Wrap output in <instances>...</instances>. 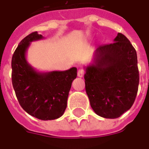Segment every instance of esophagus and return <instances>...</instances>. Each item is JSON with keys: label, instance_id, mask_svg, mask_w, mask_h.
<instances>
[{"label": "esophagus", "instance_id": "1", "mask_svg": "<svg viewBox=\"0 0 149 149\" xmlns=\"http://www.w3.org/2000/svg\"><path fill=\"white\" fill-rule=\"evenodd\" d=\"M77 75H78L79 77H83V76H84V70L82 68L79 69L78 72H77Z\"/></svg>", "mask_w": 149, "mask_h": 149}]
</instances>
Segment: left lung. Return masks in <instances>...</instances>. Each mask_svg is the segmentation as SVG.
Wrapping results in <instances>:
<instances>
[{
  "mask_svg": "<svg viewBox=\"0 0 149 149\" xmlns=\"http://www.w3.org/2000/svg\"><path fill=\"white\" fill-rule=\"evenodd\" d=\"M113 43L100 45L93 63L85 67L86 91L96 114L114 119L130 109L138 92L137 54L124 35Z\"/></svg>",
  "mask_w": 149,
  "mask_h": 149,
  "instance_id": "left-lung-1",
  "label": "left lung"
}]
</instances>
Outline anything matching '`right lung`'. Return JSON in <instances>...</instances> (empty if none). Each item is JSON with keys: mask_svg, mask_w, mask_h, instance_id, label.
Listing matches in <instances>:
<instances>
[{"mask_svg": "<svg viewBox=\"0 0 149 149\" xmlns=\"http://www.w3.org/2000/svg\"><path fill=\"white\" fill-rule=\"evenodd\" d=\"M43 38L42 35L34 32L19 42L11 62L12 83L22 109L39 120H51L64 113L77 69L47 72L36 70L27 62L26 51L31 42Z\"/></svg>", "mask_w": 149, "mask_h": 149, "instance_id": "1", "label": "right lung"}]
</instances>
